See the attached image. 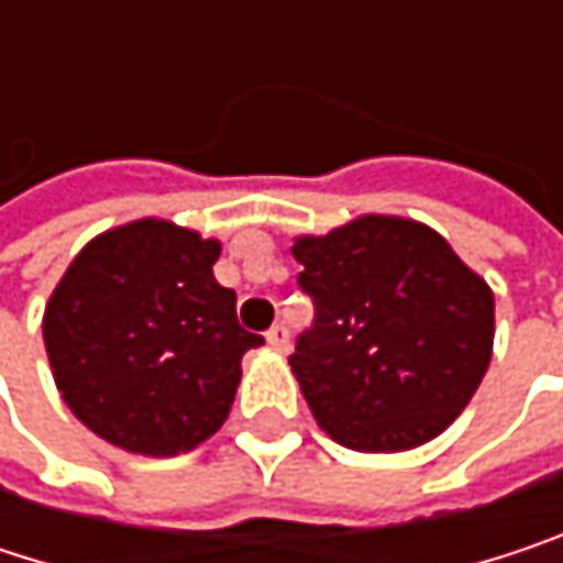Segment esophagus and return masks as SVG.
I'll return each mask as SVG.
<instances>
[{
    "label": "esophagus",
    "mask_w": 563,
    "mask_h": 563,
    "mask_svg": "<svg viewBox=\"0 0 563 563\" xmlns=\"http://www.w3.org/2000/svg\"><path fill=\"white\" fill-rule=\"evenodd\" d=\"M267 342H271V349H277V352H289V329L277 322V325L267 332Z\"/></svg>",
    "instance_id": "obj_1"
}]
</instances>
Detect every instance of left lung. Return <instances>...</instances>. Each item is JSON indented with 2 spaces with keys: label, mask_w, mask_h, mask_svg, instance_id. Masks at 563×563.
Segmentation results:
<instances>
[{
  "label": "left lung",
  "mask_w": 563,
  "mask_h": 563,
  "mask_svg": "<svg viewBox=\"0 0 563 563\" xmlns=\"http://www.w3.org/2000/svg\"><path fill=\"white\" fill-rule=\"evenodd\" d=\"M316 329L289 358L316 423L358 453L440 437L473 400L496 339L493 286L430 224L358 214L296 234Z\"/></svg>",
  "instance_id": "left-lung-1"
}]
</instances>
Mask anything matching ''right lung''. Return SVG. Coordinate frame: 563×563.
Returning <instances> with one entry per match:
<instances>
[{
    "label": "right lung",
    "instance_id": "1",
    "mask_svg": "<svg viewBox=\"0 0 563 563\" xmlns=\"http://www.w3.org/2000/svg\"><path fill=\"white\" fill-rule=\"evenodd\" d=\"M218 238L136 218L90 238L42 316L60 400L100 440L178 456L221 430L244 352L238 292L214 280Z\"/></svg>",
    "mask_w": 563,
    "mask_h": 563
}]
</instances>
